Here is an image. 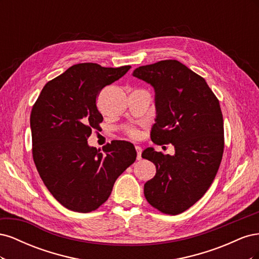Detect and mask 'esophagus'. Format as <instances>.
Masks as SVG:
<instances>
[{"label":"esophagus","instance_id":"obj_1","mask_svg":"<svg viewBox=\"0 0 259 259\" xmlns=\"http://www.w3.org/2000/svg\"><path fill=\"white\" fill-rule=\"evenodd\" d=\"M135 149L137 151V160H140V159H142V148H140L139 146H136Z\"/></svg>","mask_w":259,"mask_h":259}]
</instances>
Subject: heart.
I'll list each match as a JSON object with an SVG mask.
<instances>
[{"mask_svg": "<svg viewBox=\"0 0 259 259\" xmlns=\"http://www.w3.org/2000/svg\"><path fill=\"white\" fill-rule=\"evenodd\" d=\"M126 133H127V135H128L130 137H132V138H137V137L139 136L138 131L135 130V128H128V130L126 131Z\"/></svg>", "mask_w": 259, "mask_h": 259, "instance_id": "1", "label": "heart"}]
</instances>
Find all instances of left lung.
<instances>
[{"label": "left lung", "instance_id": "obj_1", "mask_svg": "<svg viewBox=\"0 0 259 259\" xmlns=\"http://www.w3.org/2000/svg\"><path fill=\"white\" fill-rule=\"evenodd\" d=\"M133 76L155 93L151 139L171 144L175 154L142 153L156 168L144 187L147 201L164 214L177 215L204 194L217 174L224 152V120L219 101L202 76L178 60H162L134 70Z\"/></svg>", "mask_w": 259, "mask_h": 259}]
</instances>
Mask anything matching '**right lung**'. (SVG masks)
Segmentation results:
<instances>
[{
  "label": "right lung",
  "mask_w": 259,
  "mask_h": 259,
  "mask_svg": "<svg viewBox=\"0 0 259 259\" xmlns=\"http://www.w3.org/2000/svg\"><path fill=\"white\" fill-rule=\"evenodd\" d=\"M131 66L77 64L46 83L30 115L32 154L44 185L66 208L89 213L105 203L113 185L136 160L133 144L114 140L103 152L88 144L103 115L96 97Z\"/></svg>",
  "instance_id": "right-lung-1"
}]
</instances>
